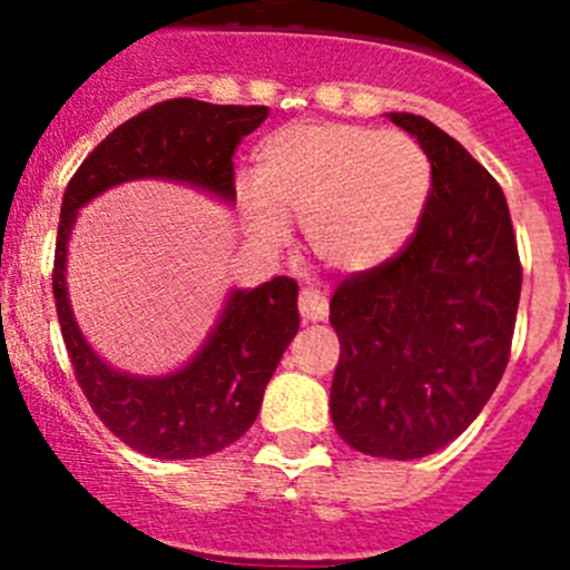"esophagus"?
I'll return each instance as SVG.
<instances>
[{"label": "esophagus", "instance_id": "1", "mask_svg": "<svg viewBox=\"0 0 570 570\" xmlns=\"http://www.w3.org/2000/svg\"><path fill=\"white\" fill-rule=\"evenodd\" d=\"M299 314L305 322H322L328 316V299L316 288H302L299 294Z\"/></svg>", "mask_w": 570, "mask_h": 570}]
</instances>
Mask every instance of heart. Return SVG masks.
Returning a JSON list of instances; mask_svg holds the SVG:
<instances>
[{
  "mask_svg": "<svg viewBox=\"0 0 570 570\" xmlns=\"http://www.w3.org/2000/svg\"><path fill=\"white\" fill-rule=\"evenodd\" d=\"M428 194L431 165L405 134L299 122L274 130L256 148L245 216L271 245L285 239V223H302L322 265L371 274L414 236Z\"/></svg>",
  "mask_w": 570,
  "mask_h": 570,
  "instance_id": "obj_1",
  "label": "heart"
}]
</instances>
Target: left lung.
<instances>
[{
	"instance_id": "8db88e82",
	"label": "left lung",
	"mask_w": 570,
	"mask_h": 570,
	"mask_svg": "<svg viewBox=\"0 0 570 570\" xmlns=\"http://www.w3.org/2000/svg\"><path fill=\"white\" fill-rule=\"evenodd\" d=\"M391 122L431 159V194L405 248L331 296L342 345L331 420L362 454L420 460L456 440L500 385L522 265L497 179L425 116Z\"/></svg>"
}]
</instances>
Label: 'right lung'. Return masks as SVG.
<instances>
[{
  "mask_svg": "<svg viewBox=\"0 0 570 570\" xmlns=\"http://www.w3.org/2000/svg\"><path fill=\"white\" fill-rule=\"evenodd\" d=\"M268 119L265 105L168 99L110 130L70 176L59 214L53 299L70 365L94 414L150 460H196L239 440L259 414L265 385L299 331L296 285L274 276L230 291L208 342L168 376H130L105 365L79 331L65 285V256L77 210L130 179H174L234 203V150Z\"/></svg>",
  "mask_w": 570,
  "mask_h": 570,
  "instance_id": "right-lung-1",
  "label": "right lung"
}]
</instances>
